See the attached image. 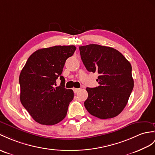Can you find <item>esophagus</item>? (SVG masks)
<instances>
[{"label": "esophagus", "mask_w": 155, "mask_h": 155, "mask_svg": "<svg viewBox=\"0 0 155 155\" xmlns=\"http://www.w3.org/2000/svg\"><path fill=\"white\" fill-rule=\"evenodd\" d=\"M74 93H78L79 91H80V89H78V88H74Z\"/></svg>", "instance_id": "obj_1"}]
</instances>
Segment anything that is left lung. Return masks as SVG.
<instances>
[{
	"label": "left lung",
	"mask_w": 155,
	"mask_h": 155,
	"mask_svg": "<svg viewBox=\"0 0 155 155\" xmlns=\"http://www.w3.org/2000/svg\"><path fill=\"white\" fill-rule=\"evenodd\" d=\"M80 51L87 71L99 74L97 81L99 86L86 88L87 110L100 119L118 116L126 106L134 88L131 64L112 47L91 44L80 46Z\"/></svg>",
	"instance_id": "obj_1"
}]
</instances>
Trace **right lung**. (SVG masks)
<instances>
[{"mask_svg":"<svg viewBox=\"0 0 155 155\" xmlns=\"http://www.w3.org/2000/svg\"><path fill=\"white\" fill-rule=\"evenodd\" d=\"M76 50L74 45L54 46L34 52L19 77L20 101L35 120L43 125H54L65 118L74 91L64 87L61 74L66 60ZM61 83L56 87L55 81Z\"/></svg>","mask_w":155,"mask_h":155,"instance_id":"1","label":"right lung"}]
</instances>
